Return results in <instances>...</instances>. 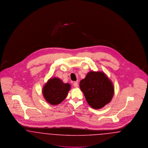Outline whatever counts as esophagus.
<instances>
[{
	"mask_svg": "<svg viewBox=\"0 0 148 148\" xmlns=\"http://www.w3.org/2000/svg\"><path fill=\"white\" fill-rule=\"evenodd\" d=\"M73 85H74V86L75 88H77V86H78V83L77 82H75L74 83V84H73Z\"/></svg>",
	"mask_w": 148,
	"mask_h": 148,
	"instance_id": "1",
	"label": "esophagus"
}]
</instances>
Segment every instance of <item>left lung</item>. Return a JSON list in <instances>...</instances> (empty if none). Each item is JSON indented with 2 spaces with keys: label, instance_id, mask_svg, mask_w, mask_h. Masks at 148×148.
Wrapping results in <instances>:
<instances>
[{
  "label": "left lung",
  "instance_id": "left-lung-1",
  "mask_svg": "<svg viewBox=\"0 0 148 148\" xmlns=\"http://www.w3.org/2000/svg\"><path fill=\"white\" fill-rule=\"evenodd\" d=\"M80 89L86 101L94 109H100L109 103L114 95V86L103 72L90 71L80 82Z\"/></svg>",
  "mask_w": 148,
  "mask_h": 148
}]
</instances>
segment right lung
I'll list each match as a JSON object with an SVG mask.
<instances>
[{"label":"right lung","mask_w":148,"mask_h":148,"mask_svg":"<svg viewBox=\"0 0 148 148\" xmlns=\"http://www.w3.org/2000/svg\"><path fill=\"white\" fill-rule=\"evenodd\" d=\"M71 85L65 84L58 78H51L44 85L42 93L44 98L51 105H57L66 97Z\"/></svg>","instance_id":"obj_1"}]
</instances>
